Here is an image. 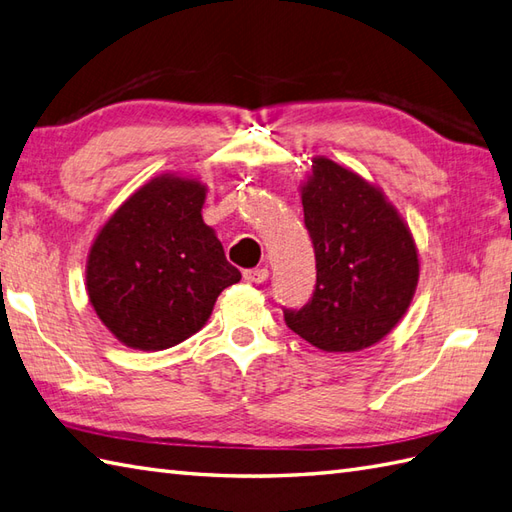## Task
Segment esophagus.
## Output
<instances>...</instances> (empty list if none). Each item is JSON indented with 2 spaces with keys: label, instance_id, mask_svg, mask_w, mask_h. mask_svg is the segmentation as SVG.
Returning a JSON list of instances; mask_svg holds the SVG:
<instances>
[{
  "label": "esophagus",
  "instance_id": "1",
  "mask_svg": "<svg viewBox=\"0 0 512 512\" xmlns=\"http://www.w3.org/2000/svg\"><path fill=\"white\" fill-rule=\"evenodd\" d=\"M243 278L247 282H256V285H260V282H265L269 278V269L267 267H256V269H245L243 271Z\"/></svg>",
  "mask_w": 512,
  "mask_h": 512
}]
</instances>
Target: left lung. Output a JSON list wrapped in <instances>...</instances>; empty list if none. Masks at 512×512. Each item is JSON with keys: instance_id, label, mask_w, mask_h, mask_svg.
<instances>
[{"instance_id": "obj_1", "label": "left lung", "mask_w": 512, "mask_h": 512, "mask_svg": "<svg viewBox=\"0 0 512 512\" xmlns=\"http://www.w3.org/2000/svg\"><path fill=\"white\" fill-rule=\"evenodd\" d=\"M302 208L317 282L300 311L285 309L287 326L324 352L374 346L399 324L418 285L410 227L381 188L328 157L313 160Z\"/></svg>"}]
</instances>
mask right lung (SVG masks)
Returning <instances> with one entry per match:
<instances>
[{
	"instance_id": "add662e5",
	"label": "right lung",
	"mask_w": 512,
	"mask_h": 512,
	"mask_svg": "<svg viewBox=\"0 0 512 512\" xmlns=\"http://www.w3.org/2000/svg\"><path fill=\"white\" fill-rule=\"evenodd\" d=\"M206 186L160 175L102 225L87 258V295L124 346L164 350L208 322L219 293L241 280L201 208Z\"/></svg>"
}]
</instances>
